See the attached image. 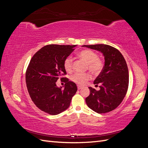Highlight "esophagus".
I'll list each match as a JSON object with an SVG mask.
<instances>
[{
	"label": "esophagus",
	"mask_w": 148,
	"mask_h": 148,
	"mask_svg": "<svg viewBox=\"0 0 148 148\" xmlns=\"http://www.w3.org/2000/svg\"><path fill=\"white\" fill-rule=\"evenodd\" d=\"M82 86H79V85H78V89L79 90V89H82Z\"/></svg>",
	"instance_id": "obj_1"
}]
</instances>
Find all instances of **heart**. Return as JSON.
Wrapping results in <instances>:
<instances>
[{"instance_id":"1","label":"heart","mask_w":148,"mask_h":148,"mask_svg":"<svg viewBox=\"0 0 148 148\" xmlns=\"http://www.w3.org/2000/svg\"><path fill=\"white\" fill-rule=\"evenodd\" d=\"M79 57L86 63L87 69L91 72L97 75L101 73L103 69L104 64L99 58L98 54L91 50L85 49L78 53ZM64 69L67 72H70L73 69V60L71 57H66L64 62ZM91 78L89 73H77L71 77V80L79 84H83L85 82Z\"/></svg>"}]
</instances>
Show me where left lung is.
<instances>
[{"mask_svg": "<svg viewBox=\"0 0 148 148\" xmlns=\"http://www.w3.org/2000/svg\"><path fill=\"white\" fill-rule=\"evenodd\" d=\"M101 52L104 57V66L94 84L100 89L89 87L90 95L86 104L97 113L103 114L114 110L120 104L126 95L129 83L128 69L123 56L114 47L106 44L84 45Z\"/></svg>", "mask_w": 148, "mask_h": 148, "instance_id": "8db88e82", "label": "left lung"}]
</instances>
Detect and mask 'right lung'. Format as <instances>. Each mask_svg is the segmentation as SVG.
Instances as JSON below:
<instances>
[{
	"instance_id": "add662e5",
	"label": "right lung",
	"mask_w": 148,
	"mask_h": 148,
	"mask_svg": "<svg viewBox=\"0 0 148 148\" xmlns=\"http://www.w3.org/2000/svg\"><path fill=\"white\" fill-rule=\"evenodd\" d=\"M77 45L50 44L42 47L31 59L26 72L29 95L39 109L51 115H57L68 109L77 86L68 78L64 62ZM66 82L64 88L58 87V79Z\"/></svg>"
}]
</instances>
